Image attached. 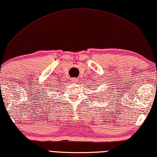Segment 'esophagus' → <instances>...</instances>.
<instances>
[{
    "label": "esophagus",
    "instance_id": "esophagus-1",
    "mask_svg": "<svg viewBox=\"0 0 157 157\" xmlns=\"http://www.w3.org/2000/svg\"><path fill=\"white\" fill-rule=\"evenodd\" d=\"M71 81V82H72V83H78V79L76 78H72Z\"/></svg>",
    "mask_w": 157,
    "mask_h": 157
}]
</instances>
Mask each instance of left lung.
<instances>
[{"label": "left lung", "instance_id": "1", "mask_svg": "<svg viewBox=\"0 0 157 157\" xmlns=\"http://www.w3.org/2000/svg\"><path fill=\"white\" fill-rule=\"evenodd\" d=\"M107 97H108V96H107Z\"/></svg>", "mask_w": 157, "mask_h": 157}]
</instances>
